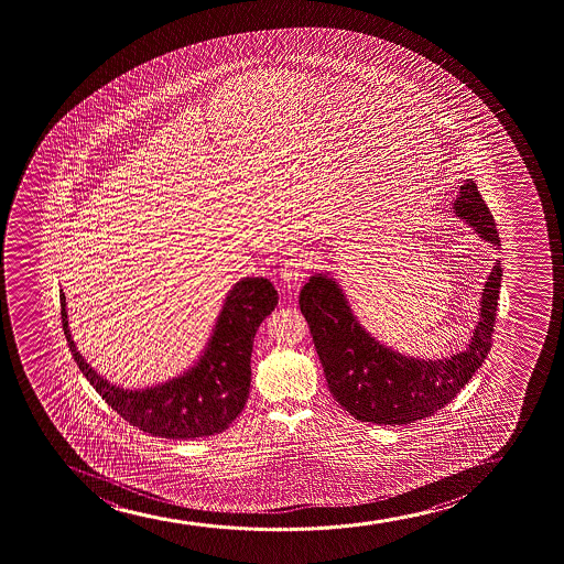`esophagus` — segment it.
I'll return each mask as SVG.
<instances>
[{"mask_svg": "<svg viewBox=\"0 0 564 564\" xmlns=\"http://www.w3.org/2000/svg\"><path fill=\"white\" fill-rule=\"evenodd\" d=\"M307 275V264H305L304 254H292L291 259L285 260V264L281 268V279L286 286L300 285Z\"/></svg>", "mask_w": 564, "mask_h": 564, "instance_id": "34e87169", "label": "esophagus"}]
</instances>
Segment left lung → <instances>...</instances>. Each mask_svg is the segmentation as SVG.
<instances>
[{"label": "left lung", "mask_w": 564, "mask_h": 564, "mask_svg": "<svg viewBox=\"0 0 564 564\" xmlns=\"http://www.w3.org/2000/svg\"><path fill=\"white\" fill-rule=\"evenodd\" d=\"M454 212L480 238L500 246L495 219L473 180L459 187ZM500 279L502 268L497 260L481 292L480 321L468 347L443 360H422L395 352L369 336L329 273L311 275L300 292V310L337 403L356 420L379 425L412 424L448 405L491 350Z\"/></svg>", "instance_id": "1"}]
</instances>
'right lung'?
I'll return each mask as SVG.
<instances>
[{
	"instance_id": "add662e5",
	"label": "right lung",
	"mask_w": 564,
	"mask_h": 564,
	"mask_svg": "<svg viewBox=\"0 0 564 564\" xmlns=\"http://www.w3.org/2000/svg\"><path fill=\"white\" fill-rule=\"evenodd\" d=\"M62 324L70 355L89 384L126 422L153 437L189 441L227 430L243 411L251 384L253 339L278 305V291L264 278H243L228 291L214 334L193 368L158 387L127 390L102 379L70 337L65 294Z\"/></svg>"
}]
</instances>
